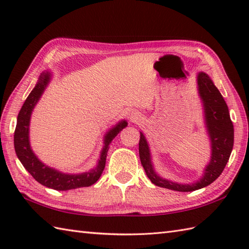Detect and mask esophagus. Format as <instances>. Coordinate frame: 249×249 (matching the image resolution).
<instances>
[{
    "instance_id": "obj_1",
    "label": "esophagus",
    "mask_w": 249,
    "mask_h": 249,
    "mask_svg": "<svg viewBox=\"0 0 249 249\" xmlns=\"http://www.w3.org/2000/svg\"><path fill=\"white\" fill-rule=\"evenodd\" d=\"M141 112H139V111L136 109L129 110V112L127 114V118L130 122H138L139 120H141Z\"/></svg>"
}]
</instances>
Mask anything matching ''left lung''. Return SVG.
I'll return each mask as SVG.
<instances>
[{
  "label": "left lung",
  "instance_id": "1",
  "mask_svg": "<svg viewBox=\"0 0 249 249\" xmlns=\"http://www.w3.org/2000/svg\"><path fill=\"white\" fill-rule=\"evenodd\" d=\"M197 89L202 104L203 123L210 140V160L203 168L202 176L193 183H178L162 178L156 171L152 160L151 149L144 134L140 131L139 156L147 178L162 188L176 192H194L212 184L225 169L233 149L234 130L229 109L212 79L204 71L197 73Z\"/></svg>",
  "mask_w": 249,
  "mask_h": 249
}]
</instances>
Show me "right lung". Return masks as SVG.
Segmentation results:
<instances>
[{
	"mask_svg": "<svg viewBox=\"0 0 249 249\" xmlns=\"http://www.w3.org/2000/svg\"><path fill=\"white\" fill-rule=\"evenodd\" d=\"M52 79V72L43 71L37 80L34 89L29 94L28 98L21 108L17 118L14 135V145L18 160L22 163L25 170L30 172L37 182L55 190H71L80 187H89L96 183L106 166V158L111 143L116 135L128 125L127 121L121 120L112 127L109 128L103 138V149L100 151L96 166L91 170L81 173H66L52 168L41 161L31 146L30 142V123L31 116L37 103L43 96L45 89L49 86Z\"/></svg>",
	"mask_w": 249,
	"mask_h": 249,
	"instance_id": "add662e5",
	"label": "right lung"
}]
</instances>
